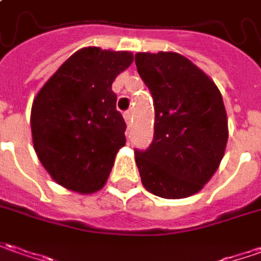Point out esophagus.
<instances>
[{
	"label": "esophagus",
	"instance_id": "1",
	"mask_svg": "<svg viewBox=\"0 0 261 261\" xmlns=\"http://www.w3.org/2000/svg\"><path fill=\"white\" fill-rule=\"evenodd\" d=\"M131 117H133V111H131V110H127V111L124 113V120H125V123H127L128 127L131 125Z\"/></svg>",
	"mask_w": 261,
	"mask_h": 261
}]
</instances>
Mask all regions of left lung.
Listing matches in <instances>:
<instances>
[{"mask_svg":"<svg viewBox=\"0 0 261 261\" xmlns=\"http://www.w3.org/2000/svg\"><path fill=\"white\" fill-rule=\"evenodd\" d=\"M136 65L154 102V138L134 150L141 181L154 196L184 198L212 178L227 144L219 88L186 57L138 53Z\"/></svg>","mask_w":261,"mask_h":261,"instance_id":"1","label":"left lung"}]
</instances>
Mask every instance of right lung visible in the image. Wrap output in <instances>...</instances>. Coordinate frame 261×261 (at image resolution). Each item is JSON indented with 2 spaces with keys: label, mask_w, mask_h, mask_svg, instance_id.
Segmentation results:
<instances>
[{
  "label": "right lung",
  "mask_w": 261,
  "mask_h": 261,
  "mask_svg": "<svg viewBox=\"0 0 261 261\" xmlns=\"http://www.w3.org/2000/svg\"><path fill=\"white\" fill-rule=\"evenodd\" d=\"M131 63L127 51L83 48L37 94L31 108L34 148L63 187L93 193L107 181L127 127L111 86Z\"/></svg>",
  "instance_id": "1"
}]
</instances>
